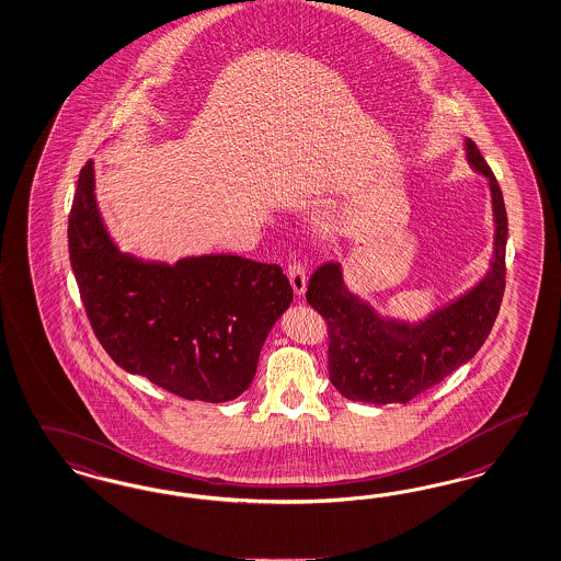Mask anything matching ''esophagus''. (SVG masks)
Segmentation results:
<instances>
[{"instance_id":"34e87169","label":"esophagus","mask_w":561,"mask_h":561,"mask_svg":"<svg viewBox=\"0 0 561 561\" xmlns=\"http://www.w3.org/2000/svg\"><path fill=\"white\" fill-rule=\"evenodd\" d=\"M288 277H290L291 288L296 291V296H302L307 290V270L300 261H291L288 265Z\"/></svg>"}]
</instances>
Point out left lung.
Returning <instances> with one entry per match:
<instances>
[{
	"mask_svg": "<svg viewBox=\"0 0 561 561\" xmlns=\"http://www.w3.org/2000/svg\"><path fill=\"white\" fill-rule=\"evenodd\" d=\"M466 157L489 180L495 215L491 270L472 290L410 325L379 317L354 296L340 263L329 261L310 275L307 300L328 323L329 379L348 400L407 404L468 363L493 329L505 290L507 213L502 188L470 138Z\"/></svg>",
	"mask_w": 561,
	"mask_h": 561,
	"instance_id": "left-lung-1",
	"label": "left lung"
}]
</instances>
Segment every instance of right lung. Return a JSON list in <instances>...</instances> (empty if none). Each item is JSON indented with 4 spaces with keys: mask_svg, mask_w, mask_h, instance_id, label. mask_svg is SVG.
Returning a JSON list of instances; mask_svg holds the SVG:
<instances>
[{
    "mask_svg": "<svg viewBox=\"0 0 561 561\" xmlns=\"http://www.w3.org/2000/svg\"><path fill=\"white\" fill-rule=\"evenodd\" d=\"M68 249L101 346L124 370L186 400L217 404L249 389L294 296L279 265L236 254L165 265L117 251L98 209L93 161L78 175Z\"/></svg>",
    "mask_w": 561,
    "mask_h": 561,
    "instance_id": "right-lung-1",
    "label": "right lung"
}]
</instances>
